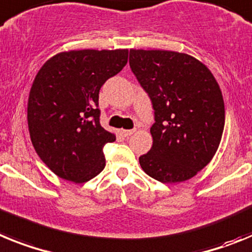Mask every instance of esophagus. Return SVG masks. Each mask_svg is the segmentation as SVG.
<instances>
[{"label": "esophagus", "instance_id": "34e87169", "mask_svg": "<svg viewBox=\"0 0 252 252\" xmlns=\"http://www.w3.org/2000/svg\"><path fill=\"white\" fill-rule=\"evenodd\" d=\"M134 132V129H122V130H120V134L124 135V137H129V135H132Z\"/></svg>", "mask_w": 252, "mask_h": 252}]
</instances>
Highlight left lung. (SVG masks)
<instances>
[{
  "instance_id": "left-lung-1",
  "label": "left lung",
  "mask_w": 252,
  "mask_h": 252,
  "mask_svg": "<svg viewBox=\"0 0 252 252\" xmlns=\"http://www.w3.org/2000/svg\"><path fill=\"white\" fill-rule=\"evenodd\" d=\"M129 64L152 100V147L143 171L165 184L194 178L211 162L224 128V102L207 65L187 53L130 49Z\"/></svg>"
}]
</instances>
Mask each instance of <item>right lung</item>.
Wrapping results in <instances>:
<instances>
[{
	"mask_svg": "<svg viewBox=\"0 0 252 252\" xmlns=\"http://www.w3.org/2000/svg\"><path fill=\"white\" fill-rule=\"evenodd\" d=\"M128 49L68 50L47 61L28 100L35 152L61 179L86 183L104 170L102 148L115 141L100 124L99 93L123 69Z\"/></svg>",
	"mask_w": 252,
	"mask_h": 252,
	"instance_id": "obj_1",
	"label": "right lung"
}]
</instances>
